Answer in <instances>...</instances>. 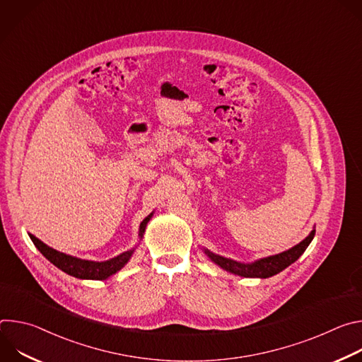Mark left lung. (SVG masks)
Listing matches in <instances>:
<instances>
[{
  "label": "left lung",
  "mask_w": 362,
  "mask_h": 362,
  "mask_svg": "<svg viewBox=\"0 0 362 362\" xmlns=\"http://www.w3.org/2000/svg\"><path fill=\"white\" fill-rule=\"evenodd\" d=\"M315 236V229L309 233L302 242H299L298 245H295L293 247L281 252L278 255H272V256H267L262 257V259H257L252 264H242V262H236L233 259H229V257H223L221 255H215L214 252L204 249V253L211 257V261L215 262L218 267H221L222 269L243 276V278H269L274 276L279 272H282L285 268H288L291 264H293L298 257L306 250V247L309 246V243L313 242Z\"/></svg>",
  "instance_id": "left-lung-1"
}]
</instances>
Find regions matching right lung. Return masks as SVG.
<instances>
[{
    "label": "right lung",
    "instance_id": "1",
    "mask_svg": "<svg viewBox=\"0 0 362 362\" xmlns=\"http://www.w3.org/2000/svg\"><path fill=\"white\" fill-rule=\"evenodd\" d=\"M153 216V214H150L141 223H140V229H139V238L141 239L146 230V226L150 221V218ZM30 239L33 240V243L35 245V247L47 257V259L53 264L54 267H57L59 269H62L63 272L78 278V279H95V281H103L107 279L109 276L115 275L116 272H119L129 261L134 252V247L130 250H126L109 261L105 262H95V261H86V259H80V257L59 252L53 247L47 246L44 242H41L38 238H35L34 235L28 233Z\"/></svg>",
    "mask_w": 362,
    "mask_h": 362
}]
</instances>
